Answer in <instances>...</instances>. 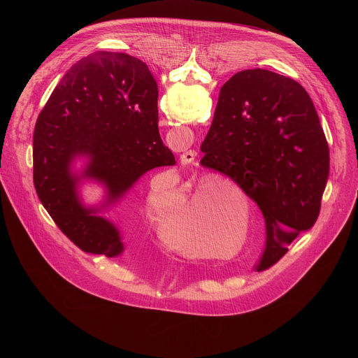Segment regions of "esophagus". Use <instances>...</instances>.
I'll use <instances>...</instances> for the list:
<instances>
[{"label":"esophagus","mask_w":358,"mask_h":358,"mask_svg":"<svg viewBox=\"0 0 358 358\" xmlns=\"http://www.w3.org/2000/svg\"><path fill=\"white\" fill-rule=\"evenodd\" d=\"M195 157H196V152H195V151H192V150L185 151L184 155H181V157H180V163H181L182 166H189V164L194 163Z\"/></svg>","instance_id":"34e87169"}]
</instances>
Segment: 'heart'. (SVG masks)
I'll return each instance as SVG.
<instances>
[{"mask_svg":"<svg viewBox=\"0 0 358 358\" xmlns=\"http://www.w3.org/2000/svg\"><path fill=\"white\" fill-rule=\"evenodd\" d=\"M215 182H207L199 185L189 199L185 202V207L181 210V203L176 208L167 211L162 217L163 231L169 243L182 250H199L206 246L207 241H218L227 229L225 218L215 210H203V199L217 189ZM194 217L199 221V229L196 230L190 223L182 222L179 213Z\"/></svg>","mask_w":358,"mask_h":358,"instance_id":"b5f03b06","label":"heart"}]
</instances>
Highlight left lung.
Instances as JSON below:
<instances>
[{"mask_svg": "<svg viewBox=\"0 0 358 358\" xmlns=\"http://www.w3.org/2000/svg\"><path fill=\"white\" fill-rule=\"evenodd\" d=\"M201 166L229 177L258 203L266 227L261 265H273L317 221L329 144L310 96L266 69L235 73L220 92Z\"/></svg>", "mask_w": 358, "mask_h": 358, "instance_id": "left-lung-1", "label": "left lung"}]
</instances>
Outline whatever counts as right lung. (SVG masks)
<instances>
[{"label":"right lung","instance_id":"add662e5","mask_svg":"<svg viewBox=\"0 0 358 358\" xmlns=\"http://www.w3.org/2000/svg\"><path fill=\"white\" fill-rule=\"evenodd\" d=\"M159 89L145 64L127 54L96 52L75 64L39 113L34 131V185L58 228L83 252L115 258L124 250L117 228L97 213L148 170L174 166L159 133ZM76 157L88 164L78 175ZM80 179L107 187L101 209L80 202Z\"/></svg>","mask_w":358,"mask_h":358}]
</instances>
